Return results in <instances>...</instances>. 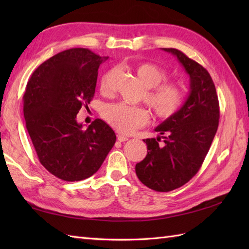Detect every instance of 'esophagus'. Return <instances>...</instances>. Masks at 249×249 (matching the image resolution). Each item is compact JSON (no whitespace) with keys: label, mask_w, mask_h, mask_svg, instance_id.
<instances>
[{"label":"esophagus","mask_w":249,"mask_h":249,"mask_svg":"<svg viewBox=\"0 0 249 249\" xmlns=\"http://www.w3.org/2000/svg\"><path fill=\"white\" fill-rule=\"evenodd\" d=\"M128 140V138L126 136H123V135H119L118 136V141H120V142H125V141H127Z\"/></svg>","instance_id":"1"}]
</instances>
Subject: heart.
<instances>
[{"instance_id": "b5f03b06", "label": "heart", "mask_w": 249, "mask_h": 249, "mask_svg": "<svg viewBox=\"0 0 249 249\" xmlns=\"http://www.w3.org/2000/svg\"><path fill=\"white\" fill-rule=\"evenodd\" d=\"M136 73L141 83L149 88L145 94V102L156 116L166 120L178 112L184 102V89L178 83L165 82L168 73L163 68L153 63H142L136 67ZM109 81L110 73L102 79V92L108 93L110 91ZM102 115L111 127L126 135L134 133L150 120L149 112L145 109L123 103L105 105Z\"/></svg>"}]
</instances>
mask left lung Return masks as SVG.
<instances>
[{"label": "left lung", "instance_id": "obj_1", "mask_svg": "<svg viewBox=\"0 0 249 249\" xmlns=\"http://www.w3.org/2000/svg\"><path fill=\"white\" fill-rule=\"evenodd\" d=\"M162 50L176 55L185 68L190 91L178 112L155 128L162 136L143 140L147 154L136 165V174L149 188L170 192L199 171L218 128L219 103L215 84L203 66L178 49Z\"/></svg>", "mask_w": 249, "mask_h": 249}]
</instances>
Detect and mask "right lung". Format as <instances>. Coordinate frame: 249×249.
Listing matches in <instances>:
<instances>
[{
    "label": "right lung",
    "instance_id": "right-lung-1",
    "mask_svg": "<svg viewBox=\"0 0 249 249\" xmlns=\"http://www.w3.org/2000/svg\"><path fill=\"white\" fill-rule=\"evenodd\" d=\"M108 57L86 48L62 51L32 73L23 95L25 125L38 160L63 181L92 177L112 149L116 136L103 120L82 128L77 114L91 102L98 68Z\"/></svg>",
    "mask_w": 249,
    "mask_h": 249
}]
</instances>
